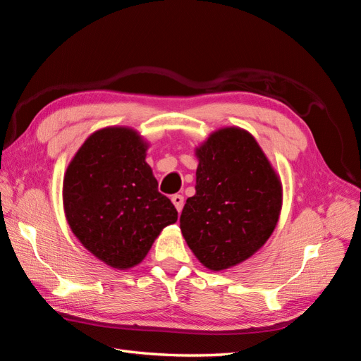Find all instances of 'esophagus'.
Here are the masks:
<instances>
[{"mask_svg":"<svg viewBox=\"0 0 361 361\" xmlns=\"http://www.w3.org/2000/svg\"><path fill=\"white\" fill-rule=\"evenodd\" d=\"M171 203L174 204V207H176V211L180 212L182 207H183V195L180 194H174L171 197Z\"/></svg>","mask_w":361,"mask_h":361,"instance_id":"34e87169","label":"esophagus"}]
</instances>
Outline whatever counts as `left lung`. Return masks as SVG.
Returning a JSON list of instances; mask_svg holds the SVG:
<instances>
[{"label": "left lung", "mask_w": 361, "mask_h": 361, "mask_svg": "<svg viewBox=\"0 0 361 361\" xmlns=\"http://www.w3.org/2000/svg\"><path fill=\"white\" fill-rule=\"evenodd\" d=\"M195 194L180 231L200 264L224 271L259 251L279 223L283 187L256 138L238 126L214 130L195 147Z\"/></svg>", "instance_id": "1"}]
</instances>
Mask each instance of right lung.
Segmentation results:
<instances>
[{"label": "right lung", "instance_id": "1", "mask_svg": "<svg viewBox=\"0 0 361 361\" xmlns=\"http://www.w3.org/2000/svg\"><path fill=\"white\" fill-rule=\"evenodd\" d=\"M149 143L128 126H106L87 138L63 178V207L76 239L116 269L143 262L178 211L158 191L146 162Z\"/></svg>", "mask_w": 361, "mask_h": 361}]
</instances>
